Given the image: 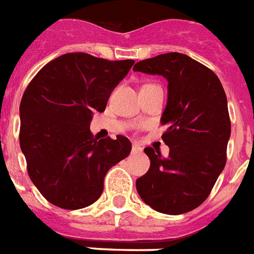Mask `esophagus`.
Instances as JSON below:
<instances>
[{"label":"esophagus","mask_w":254,"mask_h":254,"mask_svg":"<svg viewBox=\"0 0 254 254\" xmlns=\"http://www.w3.org/2000/svg\"><path fill=\"white\" fill-rule=\"evenodd\" d=\"M142 152V149H141V146H138V145H133L131 146V153H134V154H140V153Z\"/></svg>","instance_id":"1"}]
</instances>
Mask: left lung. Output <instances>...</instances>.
<instances>
[{"label": "left lung", "mask_w": 254, "mask_h": 254, "mask_svg": "<svg viewBox=\"0 0 254 254\" xmlns=\"http://www.w3.org/2000/svg\"><path fill=\"white\" fill-rule=\"evenodd\" d=\"M133 70L168 81L161 124L169 156L144 149L150 168L135 181L137 191L160 213L190 212L208 198L225 166L230 119L224 88L209 67L183 53L142 60Z\"/></svg>", "instance_id": "left-lung-1"}]
</instances>
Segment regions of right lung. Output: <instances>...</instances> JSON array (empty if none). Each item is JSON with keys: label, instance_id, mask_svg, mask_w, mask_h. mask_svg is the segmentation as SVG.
I'll list each match as a JSON object with an SVG mask.
<instances>
[{"label": "right lung", "instance_id": "right-lung-1", "mask_svg": "<svg viewBox=\"0 0 254 254\" xmlns=\"http://www.w3.org/2000/svg\"><path fill=\"white\" fill-rule=\"evenodd\" d=\"M133 64L66 53L46 64L25 90L21 150L33 184L58 208L75 210L96 202L108 170L129 156L127 137L97 141L89 127Z\"/></svg>", "mask_w": 254, "mask_h": 254}]
</instances>
